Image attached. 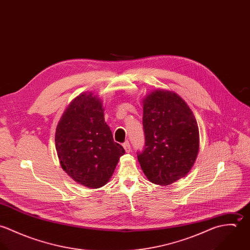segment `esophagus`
<instances>
[{
  "instance_id": "1",
  "label": "esophagus",
  "mask_w": 250,
  "mask_h": 250,
  "mask_svg": "<svg viewBox=\"0 0 250 250\" xmlns=\"http://www.w3.org/2000/svg\"><path fill=\"white\" fill-rule=\"evenodd\" d=\"M123 147H124L125 151H126L127 153H130V151H131V145H130L129 142H126V143H123Z\"/></svg>"
}]
</instances>
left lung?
Listing matches in <instances>:
<instances>
[{"label": "left lung", "instance_id": "left-lung-1", "mask_svg": "<svg viewBox=\"0 0 250 250\" xmlns=\"http://www.w3.org/2000/svg\"><path fill=\"white\" fill-rule=\"evenodd\" d=\"M145 145L138 152L143 173L167 186L185 177L199 150V131L191 109L177 93L157 89L143 100Z\"/></svg>", "mask_w": 250, "mask_h": 250}]
</instances>
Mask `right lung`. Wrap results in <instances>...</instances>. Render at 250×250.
<instances>
[{"mask_svg":"<svg viewBox=\"0 0 250 250\" xmlns=\"http://www.w3.org/2000/svg\"><path fill=\"white\" fill-rule=\"evenodd\" d=\"M55 143L62 169L89 188L106 185L125 153L113 142L101 99L91 92L81 93L64 110Z\"/></svg>","mask_w":250,"mask_h":250,"instance_id":"add662e5","label":"right lung"}]
</instances>
